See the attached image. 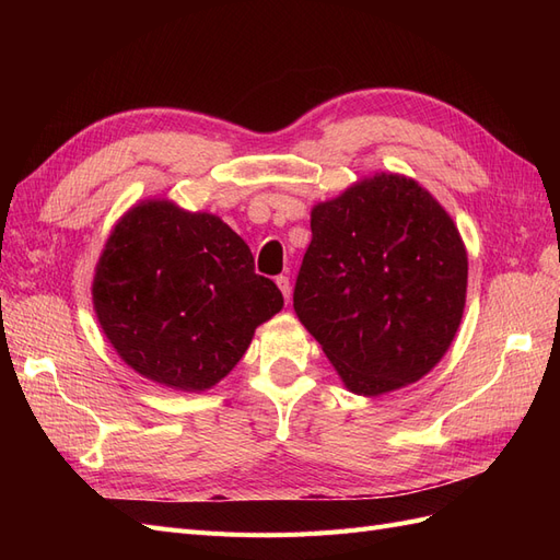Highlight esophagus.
I'll return each mask as SVG.
<instances>
[{
  "mask_svg": "<svg viewBox=\"0 0 560 560\" xmlns=\"http://www.w3.org/2000/svg\"><path fill=\"white\" fill-rule=\"evenodd\" d=\"M276 282H278V287H280V292H282L284 301L290 303V299H292V287H290V278H287V276H278V278H276Z\"/></svg>",
  "mask_w": 560,
  "mask_h": 560,
  "instance_id": "34e87169",
  "label": "esophagus"
}]
</instances>
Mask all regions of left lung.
Segmentation results:
<instances>
[{
    "label": "left lung",
    "instance_id": "obj_1",
    "mask_svg": "<svg viewBox=\"0 0 560 560\" xmlns=\"http://www.w3.org/2000/svg\"><path fill=\"white\" fill-rule=\"evenodd\" d=\"M294 311L348 389L416 383L460 327L467 252L453 219L413 179L376 175L311 214Z\"/></svg>",
    "mask_w": 560,
    "mask_h": 560
}]
</instances>
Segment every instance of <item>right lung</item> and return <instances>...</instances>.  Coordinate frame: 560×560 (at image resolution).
Returning <instances> with one entry per match:
<instances>
[{
	"label": "right lung",
	"instance_id": "obj_1",
	"mask_svg": "<svg viewBox=\"0 0 560 560\" xmlns=\"http://www.w3.org/2000/svg\"><path fill=\"white\" fill-rule=\"evenodd\" d=\"M93 303L128 366L198 393L241 362L254 329L284 301L273 280L254 273L249 247L222 219L149 200L109 235Z\"/></svg>",
	"mask_w": 560,
	"mask_h": 560
}]
</instances>
